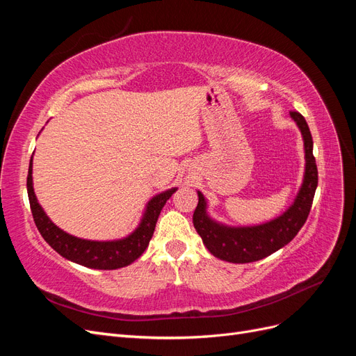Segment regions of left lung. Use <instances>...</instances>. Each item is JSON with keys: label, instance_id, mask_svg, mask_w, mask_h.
I'll return each instance as SVG.
<instances>
[{"label": "left lung", "instance_id": "8db88e82", "mask_svg": "<svg viewBox=\"0 0 356 356\" xmlns=\"http://www.w3.org/2000/svg\"><path fill=\"white\" fill-rule=\"evenodd\" d=\"M291 117L300 127L305 139L306 172L303 186L291 208L281 217L254 227H225L212 221L207 215V202L200 191L199 203L193 213V224L209 252L220 260L230 263H252L276 252L296 238L303 227L314 203L318 187V168L314 157V141L305 117L297 111H291Z\"/></svg>", "mask_w": 356, "mask_h": 356}]
</instances>
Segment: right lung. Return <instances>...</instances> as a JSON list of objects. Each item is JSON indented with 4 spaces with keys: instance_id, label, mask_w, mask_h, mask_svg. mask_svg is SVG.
<instances>
[{
    "instance_id": "obj_1",
    "label": "right lung",
    "mask_w": 356,
    "mask_h": 356,
    "mask_svg": "<svg viewBox=\"0 0 356 356\" xmlns=\"http://www.w3.org/2000/svg\"><path fill=\"white\" fill-rule=\"evenodd\" d=\"M26 188L32 217H34L37 229L44 241L58 254L65 257L67 260L84 267L99 268V270H114V268L129 266L136 258H139V255L147 250L149 239H152L161 208L165 207L166 200L177 191V188H170L149 200L141 224L131 236H127V238L122 241L93 242L75 238V236H71L56 227L49 220L44 211L38 204L34 188H32V159L29 161Z\"/></svg>"
}]
</instances>
